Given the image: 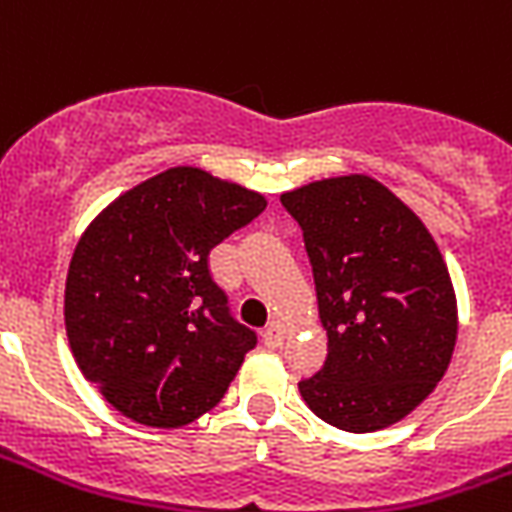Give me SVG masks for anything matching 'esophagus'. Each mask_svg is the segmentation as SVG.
Instances as JSON below:
<instances>
[{
  "mask_svg": "<svg viewBox=\"0 0 512 512\" xmlns=\"http://www.w3.org/2000/svg\"><path fill=\"white\" fill-rule=\"evenodd\" d=\"M285 337H288V326L282 321H271L266 326V332H263V343L268 348H279V345L285 343Z\"/></svg>",
  "mask_w": 512,
  "mask_h": 512,
  "instance_id": "1",
  "label": "esophagus"
}]
</instances>
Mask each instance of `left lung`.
Segmentation results:
<instances>
[{
	"label": "left lung",
	"mask_w": 512,
	"mask_h": 512,
	"mask_svg": "<svg viewBox=\"0 0 512 512\" xmlns=\"http://www.w3.org/2000/svg\"><path fill=\"white\" fill-rule=\"evenodd\" d=\"M312 263L329 354L299 392L315 417L373 433L411 414L450 367L458 301L430 230L370 175L285 191Z\"/></svg>",
	"instance_id": "left-lung-1"
}]
</instances>
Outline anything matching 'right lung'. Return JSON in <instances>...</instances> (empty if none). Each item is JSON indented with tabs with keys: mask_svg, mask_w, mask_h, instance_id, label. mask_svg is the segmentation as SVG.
<instances>
[{
	"mask_svg": "<svg viewBox=\"0 0 512 512\" xmlns=\"http://www.w3.org/2000/svg\"><path fill=\"white\" fill-rule=\"evenodd\" d=\"M266 205L200 167H169L87 224L65 279V332L82 376L123 417L180 428L222 400L257 334L230 318L208 255Z\"/></svg>",
	"mask_w": 512,
	"mask_h": 512,
	"instance_id": "obj_1",
	"label": "right lung"
}]
</instances>
